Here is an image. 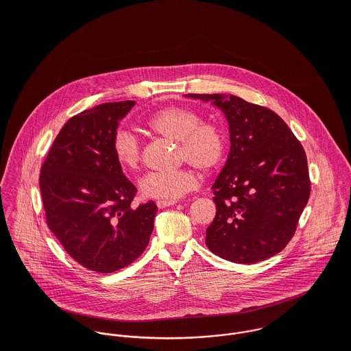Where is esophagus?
<instances>
[{"instance_id":"esophagus-1","label":"esophagus","mask_w":351,"mask_h":351,"mask_svg":"<svg viewBox=\"0 0 351 351\" xmlns=\"http://www.w3.org/2000/svg\"><path fill=\"white\" fill-rule=\"evenodd\" d=\"M176 201L174 200H158L156 201V206L158 208H166V206H170V205H174Z\"/></svg>"}]
</instances>
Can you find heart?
Wrapping results in <instances>:
<instances>
[{
	"mask_svg": "<svg viewBox=\"0 0 351 351\" xmlns=\"http://www.w3.org/2000/svg\"><path fill=\"white\" fill-rule=\"evenodd\" d=\"M147 128L152 134L178 142V156L188 160L201 171L217 169L226 156V136L210 123L201 121L192 109L184 106H166L155 112ZM113 151L117 162L128 170L138 169L142 159L141 143L134 134L119 130L113 138ZM197 174L191 167L174 171H151L146 174L139 188L145 197L156 200H177L197 186Z\"/></svg>",
	"mask_w": 351,
	"mask_h": 351,
	"instance_id": "obj_1",
	"label": "heart"
}]
</instances>
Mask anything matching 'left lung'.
Wrapping results in <instances>:
<instances>
[{"mask_svg": "<svg viewBox=\"0 0 351 351\" xmlns=\"http://www.w3.org/2000/svg\"><path fill=\"white\" fill-rule=\"evenodd\" d=\"M212 101L230 125L228 159L212 191L216 216L205 243L235 263H255L284 250L311 193L306 155L273 110L237 96L186 95Z\"/></svg>", "mask_w": 351, "mask_h": 351, "instance_id": "left-lung-1", "label": "left lung"}]
</instances>
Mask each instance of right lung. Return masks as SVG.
Returning a JSON list of instances; mask_svg holds the SVG:
<instances>
[{"label":"right lung","mask_w":351,"mask_h":351,"mask_svg":"<svg viewBox=\"0 0 351 351\" xmlns=\"http://www.w3.org/2000/svg\"><path fill=\"white\" fill-rule=\"evenodd\" d=\"M135 101L105 102L71 117L40 169L47 226L66 252L84 267L113 273L146 250L158 206L131 202L134 184L113 151L119 121Z\"/></svg>","instance_id":"1"}]
</instances>
